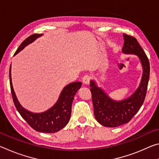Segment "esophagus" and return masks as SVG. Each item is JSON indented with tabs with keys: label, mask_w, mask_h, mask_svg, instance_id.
Wrapping results in <instances>:
<instances>
[{
	"label": "esophagus",
	"mask_w": 159,
	"mask_h": 159,
	"mask_svg": "<svg viewBox=\"0 0 159 159\" xmlns=\"http://www.w3.org/2000/svg\"><path fill=\"white\" fill-rule=\"evenodd\" d=\"M82 80H83V84L84 85H88L90 83V76H89V75H85V76H84L83 77L82 79Z\"/></svg>",
	"instance_id": "34e87169"
}]
</instances>
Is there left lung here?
<instances>
[{"instance_id": "left-lung-1", "label": "left lung", "mask_w": 159, "mask_h": 159, "mask_svg": "<svg viewBox=\"0 0 159 159\" xmlns=\"http://www.w3.org/2000/svg\"><path fill=\"white\" fill-rule=\"evenodd\" d=\"M123 39L124 43L122 52L138 56L143 73L139 87L133 95L120 101L111 99L97 85L95 80H90L94 114L98 122L105 127H118L128 123L140 109L146 97L150 73L149 60L135 38L124 34Z\"/></svg>"}]
</instances>
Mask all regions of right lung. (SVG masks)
Instances as JSON below:
<instances>
[{"label":"right lung","instance_id":"right-lung-1","mask_svg":"<svg viewBox=\"0 0 159 159\" xmlns=\"http://www.w3.org/2000/svg\"><path fill=\"white\" fill-rule=\"evenodd\" d=\"M43 34H35L25 39L18 48L15 55L22 50L26 45L33 43ZM10 84L13 102L16 109L24 119L35 130L45 133H53L60 130L69 123L71 114V104L74 95L80 87L81 82L69 83L63 88L57 101L47 111L41 113H34L24 108L18 101L13 89L11 78V65L10 66Z\"/></svg>","mask_w":159,"mask_h":159}]
</instances>
